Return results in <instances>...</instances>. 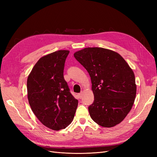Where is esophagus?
Listing matches in <instances>:
<instances>
[{
	"label": "esophagus",
	"mask_w": 157,
	"mask_h": 157,
	"mask_svg": "<svg viewBox=\"0 0 157 157\" xmlns=\"http://www.w3.org/2000/svg\"><path fill=\"white\" fill-rule=\"evenodd\" d=\"M78 98L81 99V98H82V93L81 92V93L78 94Z\"/></svg>",
	"instance_id": "obj_1"
}]
</instances>
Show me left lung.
Instances as JSON below:
<instances>
[{"label": "left lung", "instance_id": "8db88e82", "mask_svg": "<svg viewBox=\"0 0 157 157\" xmlns=\"http://www.w3.org/2000/svg\"><path fill=\"white\" fill-rule=\"evenodd\" d=\"M74 56L91 78L94 101L88 111L92 120L105 128L119 124L136 98L132 69L119 54L105 48L88 47L76 52Z\"/></svg>", "mask_w": 157, "mask_h": 157}]
</instances>
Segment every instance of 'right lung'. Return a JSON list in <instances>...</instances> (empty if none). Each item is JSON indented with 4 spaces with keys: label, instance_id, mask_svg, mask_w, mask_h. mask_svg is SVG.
Here are the masks:
<instances>
[{
    "label": "right lung",
    "instance_id": "right-lung-1",
    "mask_svg": "<svg viewBox=\"0 0 157 157\" xmlns=\"http://www.w3.org/2000/svg\"><path fill=\"white\" fill-rule=\"evenodd\" d=\"M69 53V50H58L42 57L27 78V97L32 111L42 124L53 130L68 126L78 106L63 77Z\"/></svg>",
    "mask_w": 157,
    "mask_h": 157
}]
</instances>
